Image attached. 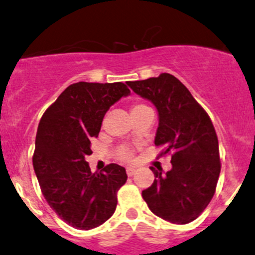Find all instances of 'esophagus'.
Listing matches in <instances>:
<instances>
[{
	"label": "esophagus",
	"instance_id": "34e87169",
	"mask_svg": "<svg viewBox=\"0 0 255 255\" xmlns=\"http://www.w3.org/2000/svg\"><path fill=\"white\" fill-rule=\"evenodd\" d=\"M135 174V168H127V175L128 177H132V175Z\"/></svg>",
	"mask_w": 255,
	"mask_h": 255
}]
</instances>
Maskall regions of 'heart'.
Instances as JSON below:
<instances>
[{
    "mask_svg": "<svg viewBox=\"0 0 255 255\" xmlns=\"http://www.w3.org/2000/svg\"><path fill=\"white\" fill-rule=\"evenodd\" d=\"M148 107V106H145L144 103H134V105L132 106V110H130V112H135V111H139L142 110V108H145ZM118 158H120L121 160H125V162H129V160L133 159V153L130 152L129 149H126V148H123V149H121L120 152H118Z\"/></svg>",
    "mask_w": 255,
    "mask_h": 255,
    "instance_id": "b5f03b06",
    "label": "heart"
}]
</instances>
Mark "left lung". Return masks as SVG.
<instances>
[{"mask_svg": "<svg viewBox=\"0 0 255 255\" xmlns=\"http://www.w3.org/2000/svg\"><path fill=\"white\" fill-rule=\"evenodd\" d=\"M127 85L157 107L159 126L154 144L163 147L158 158L172 157V169L165 174L150 167L155 179L142 192L143 199L164 221L193 222L213 198L221 173L213 123L188 88L169 73Z\"/></svg>", "mask_w": 255, "mask_h": 255, "instance_id": "obj_1", "label": "left lung"}]
</instances>
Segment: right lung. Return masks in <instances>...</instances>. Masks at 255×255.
Here are the masks:
<instances>
[{"mask_svg":"<svg viewBox=\"0 0 255 255\" xmlns=\"http://www.w3.org/2000/svg\"><path fill=\"white\" fill-rule=\"evenodd\" d=\"M130 91L122 82H78L68 86L39 121L33 162L39 188L57 216L77 229L96 228L112 217L117 192L127 182L121 165L91 172L86 157L103 117Z\"/></svg>","mask_w":255,"mask_h":255,"instance_id":"1","label":"right lung"}]
</instances>
